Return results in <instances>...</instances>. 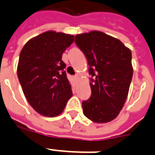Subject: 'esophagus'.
<instances>
[{"mask_svg":"<svg viewBox=\"0 0 155 155\" xmlns=\"http://www.w3.org/2000/svg\"><path fill=\"white\" fill-rule=\"evenodd\" d=\"M74 79H75V80H78V79H79L78 75H75V76H74Z\"/></svg>","mask_w":155,"mask_h":155,"instance_id":"1","label":"esophagus"}]
</instances>
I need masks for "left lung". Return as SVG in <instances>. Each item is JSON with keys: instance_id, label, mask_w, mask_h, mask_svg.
<instances>
[{"instance_id": "8db88e82", "label": "left lung", "mask_w": 155, "mask_h": 155, "mask_svg": "<svg viewBox=\"0 0 155 155\" xmlns=\"http://www.w3.org/2000/svg\"><path fill=\"white\" fill-rule=\"evenodd\" d=\"M75 43L87 59L92 96L83 112L95 123L114 120L127 99L133 77L132 54L120 40L98 30L75 35Z\"/></svg>"}]
</instances>
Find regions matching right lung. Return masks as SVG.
I'll list each match as a JSON object with an SVG mask.
<instances>
[{
    "mask_svg": "<svg viewBox=\"0 0 155 155\" xmlns=\"http://www.w3.org/2000/svg\"><path fill=\"white\" fill-rule=\"evenodd\" d=\"M74 39L72 35L48 30L29 40L21 51L18 80L27 101L41 115L57 117L72 97L62 55Z\"/></svg>",
    "mask_w": 155,
    "mask_h": 155,
    "instance_id": "add662e5",
    "label": "right lung"
}]
</instances>
